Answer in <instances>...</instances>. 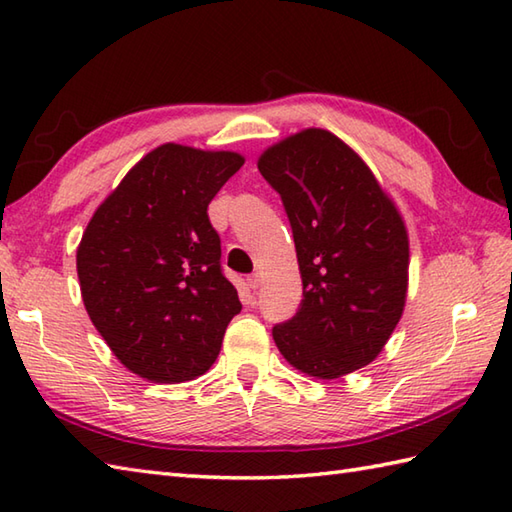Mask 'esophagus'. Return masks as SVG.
Wrapping results in <instances>:
<instances>
[{
  "instance_id": "1",
  "label": "esophagus",
  "mask_w": 512,
  "mask_h": 512,
  "mask_svg": "<svg viewBox=\"0 0 512 512\" xmlns=\"http://www.w3.org/2000/svg\"><path fill=\"white\" fill-rule=\"evenodd\" d=\"M246 284H248L250 288H253V290H257L259 286H262V275H259V273H255V275H250V277L246 279Z\"/></svg>"
}]
</instances>
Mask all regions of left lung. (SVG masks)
Wrapping results in <instances>:
<instances>
[{
    "label": "left lung",
    "instance_id": "8db88e82",
    "mask_svg": "<svg viewBox=\"0 0 512 512\" xmlns=\"http://www.w3.org/2000/svg\"><path fill=\"white\" fill-rule=\"evenodd\" d=\"M257 167L284 202L303 284L295 317L273 328L279 352L308 376L356 372L405 308V222L361 156L325 129L268 147Z\"/></svg>",
    "mask_w": 512,
    "mask_h": 512
}]
</instances>
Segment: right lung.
<instances>
[{
	"label": "right lung",
	"instance_id": "add662e5",
	"mask_svg": "<svg viewBox=\"0 0 512 512\" xmlns=\"http://www.w3.org/2000/svg\"><path fill=\"white\" fill-rule=\"evenodd\" d=\"M242 165L235 151L160 145L129 169L85 228L76 250L85 310L140 378L202 376L242 310L206 213Z\"/></svg>",
	"mask_w": 512,
	"mask_h": 512
}]
</instances>
